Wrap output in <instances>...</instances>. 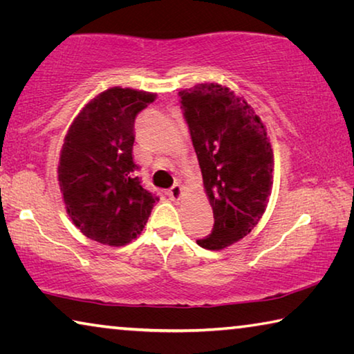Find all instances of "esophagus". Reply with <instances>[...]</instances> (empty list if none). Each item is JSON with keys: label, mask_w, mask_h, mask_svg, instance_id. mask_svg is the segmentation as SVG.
Segmentation results:
<instances>
[{"label": "esophagus", "mask_w": 354, "mask_h": 354, "mask_svg": "<svg viewBox=\"0 0 354 354\" xmlns=\"http://www.w3.org/2000/svg\"><path fill=\"white\" fill-rule=\"evenodd\" d=\"M167 195H169V198L170 200H179L181 198V195H183V189H181V185H178V184H175L173 185V187L167 192Z\"/></svg>", "instance_id": "34e87169"}]
</instances>
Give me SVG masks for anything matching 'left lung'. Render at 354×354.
Here are the masks:
<instances>
[{
    "mask_svg": "<svg viewBox=\"0 0 354 354\" xmlns=\"http://www.w3.org/2000/svg\"><path fill=\"white\" fill-rule=\"evenodd\" d=\"M212 206L214 227L196 243L223 250L262 218L273 187V149L259 115L217 82L178 92Z\"/></svg>",
    "mask_w": 354,
    "mask_h": 354,
    "instance_id": "1",
    "label": "left lung"
}]
</instances>
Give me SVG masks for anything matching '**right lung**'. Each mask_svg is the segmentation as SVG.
Here are the masks:
<instances>
[{"mask_svg":"<svg viewBox=\"0 0 354 354\" xmlns=\"http://www.w3.org/2000/svg\"><path fill=\"white\" fill-rule=\"evenodd\" d=\"M156 93L111 87L82 107L64 139L57 181L84 236L123 247L140 234L158 196L143 189L133 160L134 120Z\"/></svg>","mask_w":354,"mask_h":354,"instance_id":"add662e5","label":"right lung"}]
</instances>
